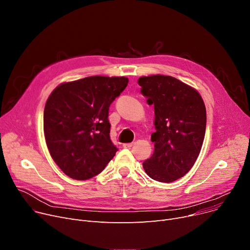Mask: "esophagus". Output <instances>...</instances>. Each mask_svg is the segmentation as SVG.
Wrapping results in <instances>:
<instances>
[{
  "label": "esophagus",
  "mask_w": 250,
  "mask_h": 250,
  "mask_svg": "<svg viewBox=\"0 0 250 250\" xmlns=\"http://www.w3.org/2000/svg\"><path fill=\"white\" fill-rule=\"evenodd\" d=\"M133 142H130V144H124L123 145V147H125V148H130V147H132L133 146Z\"/></svg>",
  "instance_id": "esophagus-1"
}]
</instances>
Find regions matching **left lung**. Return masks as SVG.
Segmentation results:
<instances>
[{
  "label": "left lung",
  "instance_id": "8db88e82",
  "mask_svg": "<svg viewBox=\"0 0 250 250\" xmlns=\"http://www.w3.org/2000/svg\"><path fill=\"white\" fill-rule=\"evenodd\" d=\"M140 92L154 109L152 156L142 166L151 179L170 183L193 167L206 134L207 112L200 94L172 76L138 79Z\"/></svg>",
  "mask_w": 250,
  "mask_h": 250
}]
</instances>
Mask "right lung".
<instances>
[{
  "instance_id": "obj_1",
  "label": "right lung",
  "mask_w": 250,
  "mask_h": 250,
  "mask_svg": "<svg viewBox=\"0 0 250 250\" xmlns=\"http://www.w3.org/2000/svg\"><path fill=\"white\" fill-rule=\"evenodd\" d=\"M128 78L90 76L59 85L46 101L43 130L47 148L67 176L86 180L114 158L109 108Z\"/></svg>"
}]
</instances>
